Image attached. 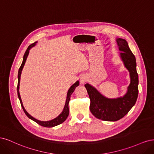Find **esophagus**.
<instances>
[{"label":"esophagus","mask_w":154,"mask_h":154,"mask_svg":"<svg viewBox=\"0 0 154 154\" xmlns=\"http://www.w3.org/2000/svg\"><path fill=\"white\" fill-rule=\"evenodd\" d=\"M88 81V77L86 75H82L80 78L81 84H84Z\"/></svg>","instance_id":"obj_1"}]
</instances>
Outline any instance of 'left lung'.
<instances>
[{"instance_id": "obj_1", "label": "left lung", "mask_w": 154, "mask_h": 154, "mask_svg": "<svg viewBox=\"0 0 154 154\" xmlns=\"http://www.w3.org/2000/svg\"><path fill=\"white\" fill-rule=\"evenodd\" d=\"M116 43L120 56L124 66L130 73L131 83L127 93L123 97L109 98L102 95L90 84L85 87L90 98V111L97 118L103 121L115 122L125 116L135 105L138 96V75L136 70V60L125 39L117 38Z\"/></svg>"}]
</instances>
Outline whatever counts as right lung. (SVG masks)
I'll list each match as a JSON object with an SVG mask.
<instances>
[{
	"mask_svg": "<svg viewBox=\"0 0 154 154\" xmlns=\"http://www.w3.org/2000/svg\"><path fill=\"white\" fill-rule=\"evenodd\" d=\"M37 43V42H34V43L30 45L28 47V48H27V50L26 51V52H25L24 55H23V61H22V63L21 64L19 70H18V86H17V93H18V98L20 100V103H21V106H22V107L23 109V110L25 112V114L27 116V117L29 118H30L31 120H33L34 122H36L38 124H39V125H40L43 127H55V126H57L58 125H59V124H61L62 123H63L64 121H65L66 120V118L69 115V108H68V103H69V102H70V97H71V95L72 94V93L74 91V90H75V89L77 86H78L79 85V81H77V82H75V83H74L73 85L70 88V89H69L68 91V93H67V96H66V102H65V105H64V107L63 108V110L62 111V112L57 117H56V118L53 119V120H49V121H40V120H37V119L34 118V117H32L31 115H29V114L27 112V111L25 109V108L23 106V103H22V99H21V97H20V92H19V86H20V76H21V73H22V69L24 66V64L25 63H26V59L27 58V56L29 55V51H30V49L35 46L36 43Z\"/></svg>",
	"mask_w": 154,
	"mask_h": 154,
	"instance_id": "add662e5",
	"label": "right lung"
}]
</instances>
